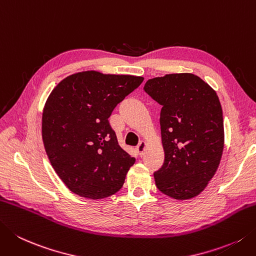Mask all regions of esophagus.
<instances>
[{
	"label": "esophagus",
	"instance_id": "34e87169",
	"mask_svg": "<svg viewBox=\"0 0 256 256\" xmlns=\"http://www.w3.org/2000/svg\"><path fill=\"white\" fill-rule=\"evenodd\" d=\"M145 148H146V143H145L144 141H141V142H140V143L138 144L136 151H138L140 156H142V155H143V153H144V151H145Z\"/></svg>",
	"mask_w": 256,
	"mask_h": 256
}]
</instances>
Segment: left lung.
I'll use <instances>...</instances> for the list:
<instances>
[{
  "mask_svg": "<svg viewBox=\"0 0 256 256\" xmlns=\"http://www.w3.org/2000/svg\"><path fill=\"white\" fill-rule=\"evenodd\" d=\"M144 91L162 105L164 163L156 188L175 200L196 196L211 181L224 146L223 113L214 90L191 73L148 80Z\"/></svg>",
  "mask_w": 256,
  "mask_h": 256,
  "instance_id": "8db88e82",
  "label": "left lung"
}]
</instances>
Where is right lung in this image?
I'll list each match as a JSON object with an SVG mask.
<instances>
[{
  "instance_id": "obj_1",
  "label": "right lung",
  "mask_w": 256,
  "mask_h": 256,
  "mask_svg": "<svg viewBox=\"0 0 256 256\" xmlns=\"http://www.w3.org/2000/svg\"><path fill=\"white\" fill-rule=\"evenodd\" d=\"M143 80L80 72L50 94L42 116L44 148L54 171L73 193L98 200L123 186L135 158L118 145L108 118Z\"/></svg>"
}]
</instances>
